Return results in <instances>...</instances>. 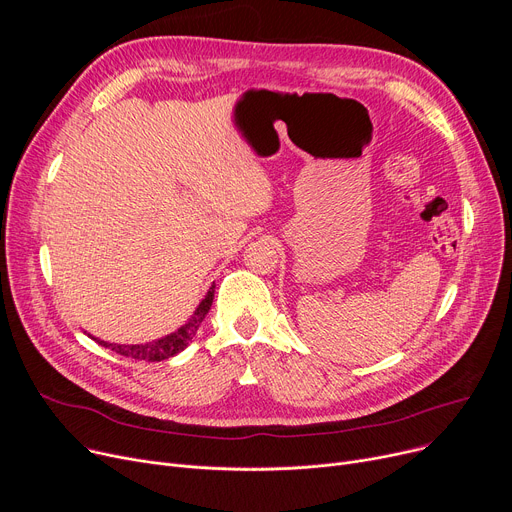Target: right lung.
Listing matches in <instances>:
<instances>
[{
    "label": "right lung",
    "instance_id": "obj_1",
    "mask_svg": "<svg viewBox=\"0 0 512 512\" xmlns=\"http://www.w3.org/2000/svg\"><path fill=\"white\" fill-rule=\"evenodd\" d=\"M213 292H215V286H211L205 294V299L199 303V307L195 309L193 317L186 321V324L182 328H178L176 332L159 338V340H153V342H147V344H110L105 340H97L93 338L95 342H99L101 346L105 348H112L114 353L122 355V357H128V359H139V361H164V359H170L174 355H178L180 351H184V348L188 346V342L193 340V336L197 334L201 321L205 319L207 311L211 309V303H213Z\"/></svg>",
    "mask_w": 512,
    "mask_h": 512
}]
</instances>
